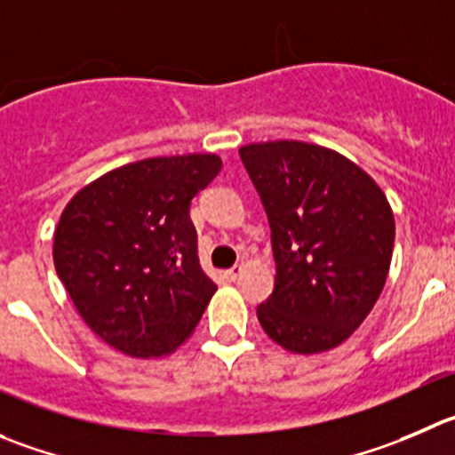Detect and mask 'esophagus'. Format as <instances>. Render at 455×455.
<instances>
[{
	"instance_id": "1",
	"label": "esophagus",
	"mask_w": 455,
	"mask_h": 455,
	"mask_svg": "<svg viewBox=\"0 0 455 455\" xmlns=\"http://www.w3.org/2000/svg\"><path fill=\"white\" fill-rule=\"evenodd\" d=\"M241 272H243V266H241V263H236V266H232L230 270H225V276H228L230 281H235V279H239Z\"/></svg>"
}]
</instances>
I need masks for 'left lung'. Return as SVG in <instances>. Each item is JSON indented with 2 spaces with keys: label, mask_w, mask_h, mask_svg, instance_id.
I'll list each match as a JSON object with an SVG mask.
<instances>
[{
  "label": "left lung",
  "mask_w": 455,
  "mask_h": 455,
  "mask_svg": "<svg viewBox=\"0 0 455 455\" xmlns=\"http://www.w3.org/2000/svg\"><path fill=\"white\" fill-rule=\"evenodd\" d=\"M239 156L261 196L276 261L259 323L292 353L335 348L387 283L395 239L387 196L348 158L308 142H257Z\"/></svg>",
  "instance_id": "1"
}]
</instances>
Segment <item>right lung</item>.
<instances>
[{"label": "right lung", "mask_w": 455, "mask_h": 455, "mask_svg": "<svg viewBox=\"0 0 455 455\" xmlns=\"http://www.w3.org/2000/svg\"><path fill=\"white\" fill-rule=\"evenodd\" d=\"M220 167L214 154L138 160L80 189L60 216L55 270L116 350L160 357L201 322L216 283L198 261L189 207Z\"/></svg>", "instance_id": "1"}]
</instances>
